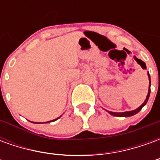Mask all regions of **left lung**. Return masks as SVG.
<instances>
[{
  "label": "left lung",
  "mask_w": 160,
  "mask_h": 160,
  "mask_svg": "<svg viewBox=\"0 0 160 160\" xmlns=\"http://www.w3.org/2000/svg\"><path fill=\"white\" fill-rule=\"evenodd\" d=\"M146 66V65H145ZM148 78H149V89H148V96H147V98L145 99L144 103L141 104L140 107H138L136 110H134V111H125V112H112V111H108L109 113L112 116H115V117H120V118H128V117H131V116H134V115L137 114L139 111H141L142 107L146 105V104L148 103V98H149V96H150V86H151V80H150V74L148 73Z\"/></svg>",
  "instance_id": "obj_1"
}]
</instances>
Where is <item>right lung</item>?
<instances>
[{
  "instance_id": "1",
  "label": "right lung",
  "mask_w": 160,
  "mask_h": 160,
  "mask_svg": "<svg viewBox=\"0 0 160 160\" xmlns=\"http://www.w3.org/2000/svg\"><path fill=\"white\" fill-rule=\"evenodd\" d=\"M60 118V117H59ZM58 118H56V119H55V120H52V121H49V122H54V121H56V120H57V119H58Z\"/></svg>"
}]
</instances>
